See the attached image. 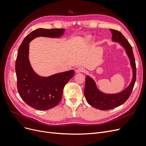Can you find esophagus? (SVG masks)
Instances as JSON below:
<instances>
[{
	"label": "esophagus",
	"mask_w": 146,
	"mask_h": 146,
	"mask_svg": "<svg viewBox=\"0 0 146 146\" xmlns=\"http://www.w3.org/2000/svg\"><path fill=\"white\" fill-rule=\"evenodd\" d=\"M85 69L83 68V67H78L77 70H76V72L77 73H80V72H85Z\"/></svg>",
	"instance_id": "1"
}]
</instances>
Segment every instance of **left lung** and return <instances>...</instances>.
Returning <instances> with one entry per match:
<instances>
[{"mask_svg":"<svg viewBox=\"0 0 146 146\" xmlns=\"http://www.w3.org/2000/svg\"><path fill=\"white\" fill-rule=\"evenodd\" d=\"M110 31L113 35L112 40L121 43V44L125 48L130 60L133 76L129 87L120 93L116 94H107L101 92L98 90L94 81L90 76H86L84 91L86 100L92 107L100 110H111L125 102L126 100L129 98L133 89L136 79V63L131 46L120 32L114 29H110Z\"/></svg>","mask_w":146,"mask_h":146,"instance_id":"obj_1","label":"left lung"}]
</instances>
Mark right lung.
I'll list each match as a JSON object with an SVG mask.
<instances>
[{
	"label": "right lung",
	"mask_w": 146,
	"mask_h": 146,
	"mask_svg": "<svg viewBox=\"0 0 146 146\" xmlns=\"http://www.w3.org/2000/svg\"><path fill=\"white\" fill-rule=\"evenodd\" d=\"M64 31L63 29H38L30 33L19 47L15 64L17 91L22 99L35 109L47 110L58 105L65 85L75 72L71 70L48 77L38 76L29 60V42L38 36L58 38Z\"/></svg>",
	"instance_id": "right-lung-1"
}]
</instances>
